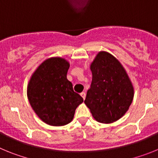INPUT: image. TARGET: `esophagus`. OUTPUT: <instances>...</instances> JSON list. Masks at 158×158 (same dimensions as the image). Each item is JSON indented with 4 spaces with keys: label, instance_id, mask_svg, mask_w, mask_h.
<instances>
[{
    "label": "esophagus",
    "instance_id": "1",
    "mask_svg": "<svg viewBox=\"0 0 158 158\" xmlns=\"http://www.w3.org/2000/svg\"><path fill=\"white\" fill-rule=\"evenodd\" d=\"M81 96H82V98H83L84 100H85V96H86L85 93H84V92H82V93H81Z\"/></svg>",
    "mask_w": 158,
    "mask_h": 158
}]
</instances>
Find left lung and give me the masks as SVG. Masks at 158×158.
I'll list each match as a JSON object with an SVG mask.
<instances>
[{
	"label": "left lung",
	"mask_w": 158,
	"mask_h": 158,
	"mask_svg": "<svg viewBox=\"0 0 158 158\" xmlns=\"http://www.w3.org/2000/svg\"><path fill=\"white\" fill-rule=\"evenodd\" d=\"M93 78L85 104L96 121L111 123L123 117L134 97V88L126 70L105 51L97 54L90 65Z\"/></svg>",
	"instance_id": "left-lung-1"
}]
</instances>
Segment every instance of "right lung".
I'll use <instances>...</instances> for the list:
<instances>
[{
	"label": "right lung",
	"mask_w": 158,
	"mask_h": 158,
	"mask_svg": "<svg viewBox=\"0 0 158 158\" xmlns=\"http://www.w3.org/2000/svg\"><path fill=\"white\" fill-rule=\"evenodd\" d=\"M69 63L56 57L45 60L34 72L27 85V97L36 115L51 126L70 123L84 101L66 77Z\"/></svg>",
	"instance_id": "right-lung-1"
}]
</instances>
